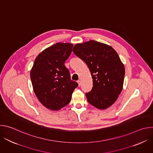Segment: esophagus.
Listing matches in <instances>:
<instances>
[{"label":"esophagus","mask_w":153,"mask_h":153,"mask_svg":"<svg viewBox=\"0 0 153 153\" xmlns=\"http://www.w3.org/2000/svg\"><path fill=\"white\" fill-rule=\"evenodd\" d=\"M77 83H78V86H80L81 85V82H80V80H78V81H77Z\"/></svg>","instance_id":"34e87169"}]
</instances>
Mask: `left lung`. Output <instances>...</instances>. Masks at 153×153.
Listing matches in <instances>:
<instances>
[{
  "mask_svg": "<svg viewBox=\"0 0 153 153\" xmlns=\"http://www.w3.org/2000/svg\"><path fill=\"white\" fill-rule=\"evenodd\" d=\"M73 51L91 72L93 86L86 94L87 100L100 110L111 106L123 89L125 73L117 52L110 45L92 40L77 43Z\"/></svg>",
  "mask_w": 153,
  "mask_h": 153,
  "instance_id": "obj_1",
  "label": "left lung"
}]
</instances>
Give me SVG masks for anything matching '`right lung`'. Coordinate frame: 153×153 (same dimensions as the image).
<instances>
[{"label": "right lung", "instance_id": "right-lung-1", "mask_svg": "<svg viewBox=\"0 0 153 153\" xmlns=\"http://www.w3.org/2000/svg\"><path fill=\"white\" fill-rule=\"evenodd\" d=\"M73 45L58 42L36 57L30 71L33 91L39 102L50 110L57 111L67 105L78 86L70 79L65 62L70 57Z\"/></svg>", "mask_w": 153, "mask_h": 153}]
</instances>
